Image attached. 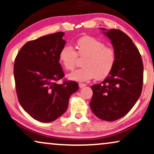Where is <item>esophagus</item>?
Masks as SVG:
<instances>
[{
    "label": "esophagus",
    "instance_id": "1",
    "mask_svg": "<svg viewBox=\"0 0 154 154\" xmlns=\"http://www.w3.org/2000/svg\"><path fill=\"white\" fill-rule=\"evenodd\" d=\"M79 85V88H82L86 86V84H85V83H80Z\"/></svg>",
    "mask_w": 154,
    "mask_h": 154
}]
</instances>
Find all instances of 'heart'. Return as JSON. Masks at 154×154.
<instances>
[{"mask_svg":"<svg viewBox=\"0 0 154 154\" xmlns=\"http://www.w3.org/2000/svg\"><path fill=\"white\" fill-rule=\"evenodd\" d=\"M77 52L70 45L61 48L59 52L60 63L66 70L75 68L78 56L85 58L83 68L73 71L68 75L73 81L84 82L96 78L105 79L112 70L116 62V53L111 47L93 37H83L76 43Z\"/></svg>","mask_w":154,"mask_h":154,"instance_id":"heart-1","label":"heart"}]
</instances>
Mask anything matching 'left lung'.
<instances>
[{"mask_svg": "<svg viewBox=\"0 0 154 154\" xmlns=\"http://www.w3.org/2000/svg\"><path fill=\"white\" fill-rule=\"evenodd\" d=\"M103 33L112 44L116 62L106 79L91 86L93 94L90 106L95 116L110 122L127 115L140 97L143 66L140 53L129 36L115 29Z\"/></svg>", "mask_w": 154, "mask_h": 154, "instance_id": "obj_1", "label": "left lung"}]
</instances>
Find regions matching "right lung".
Here are the masks:
<instances>
[{"label":"right lung","mask_w":154,"mask_h":154,"mask_svg":"<svg viewBox=\"0 0 154 154\" xmlns=\"http://www.w3.org/2000/svg\"><path fill=\"white\" fill-rule=\"evenodd\" d=\"M59 32L27 42L14 63L16 93L23 108L33 119L50 122L66 111L70 96L79 90L75 81L57 82L64 76L59 55L66 41Z\"/></svg>","instance_id":"1"}]
</instances>
